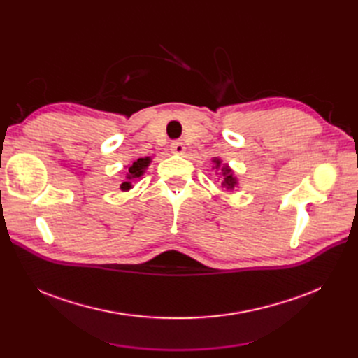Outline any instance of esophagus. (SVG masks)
<instances>
[{"label": "esophagus", "mask_w": 358, "mask_h": 358, "mask_svg": "<svg viewBox=\"0 0 358 358\" xmlns=\"http://www.w3.org/2000/svg\"><path fill=\"white\" fill-rule=\"evenodd\" d=\"M170 148H171V152H173V154L182 155L183 152H185V145H183L182 142H179V140H176V142H173Z\"/></svg>", "instance_id": "obj_1"}]
</instances>
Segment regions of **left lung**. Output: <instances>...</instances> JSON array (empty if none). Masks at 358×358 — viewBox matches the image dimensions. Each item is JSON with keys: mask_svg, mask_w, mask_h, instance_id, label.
Returning a JSON list of instances; mask_svg holds the SVG:
<instances>
[{"mask_svg": "<svg viewBox=\"0 0 358 358\" xmlns=\"http://www.w3.org/2000/svg\"><path fill=\"white\" fill-rule=\"evenodd\" d=\"M212 162H213L212 169L218 170V173L221 175V180H222L221 185H222V188L229 189V191H233L237 185H239V182H237V178L234 176V171L230 169L229 164H224L222 159L218 158V157H213Z\"/></svg>", "mask_w": 358, "mask_h": 358, "instance_id": "left-lung-1", "label": "left lung"}]
</instances>
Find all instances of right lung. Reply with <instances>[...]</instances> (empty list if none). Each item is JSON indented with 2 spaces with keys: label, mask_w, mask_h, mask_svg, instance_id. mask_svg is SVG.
Segmentation results:
<instances>
[{
  "label": "right lung",
  "mask_w": 358,
  "mask_h": 358,
  "mask_svg": "<svg viewBox=\"0 0 358 358\" xmlns=\"http://www.w3.org/2000/svg\"><path fill=\"white\" fill-rule=\"evenodd\" d=\"M150 157H145V158H138L137 161H134L133 164H128L125 167V182L121 183V191H128L133 188V182L138 178H142L145 175V171L148 169V166L150 164Z\"/></svg>",
  "instance_id": "1"
}]
</instances>
